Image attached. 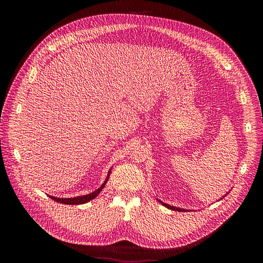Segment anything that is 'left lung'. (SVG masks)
<instances>
[{
    "mask_svg": "<svg viewBox=\"0 0 263 263\" xmlns=\"http://www.w3.org/2000/svg\"><path fill=\"white\" fill-rule=\"evenodd\" d=\"M229 193V192H228ZM228 193H227V194H228ZM226 196V195H225ZM225 196H223L222 198H220V199H223ZM159 200V199H158ZM160 201V203H162L164 206H166V208L167 209H171V210H175V211H179V212H183V211H189L187 209H181V208H178V206H174V205H171V204H168V203H165V202H163V201H161V200H159Z\"/></svg>",
    "mask_w": 263,
    "mask_h": 263,
    "instance_id": "1",
    "label": "left lung"
}]
</instances>
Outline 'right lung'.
I'll return each instance as SVG.
<instances>
[{"mask_svg": "<svg viewBox=\"0 0 263 263\" xmlns=\"http://www.w3.org/2000/svg\"><path fill=\"white\" fill-rule=\"evenodd\" d=\"M110 172H112V168H109L108 173H107V176L105 178L104 182L100 185V187L97 189L96 191L89 193V194H86V195H82V196H77V197H71V198H60V197H55V196H50V198H52L53 200L58 201V202H61V203H65V204H82V203H86L90 200H92L93 198H96L97 196H98L100 194V192L104 189L106 182L108 181V178H109V175H110Z\"/></svg>", "mask_w": 263, "mask_h": 263, "instance_id": "obj_1", "label": "right lung"}]
</instances>
